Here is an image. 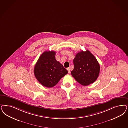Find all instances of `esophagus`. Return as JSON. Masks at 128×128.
<instances>
[{"mask_svg":"<svg viewBox=\"0 0 128 128\" xmlns=\"http://www.w3.org/2000/svg\"><path fill=\"white\" fill-rule=\"evenodd\" d=\"M67 70L68 71V73H70V68H67Z\"/></svg>","mask_w":128,"mask_h":128,"instance_id":"esophagus-1","label":"esophagus"}]
</instances>
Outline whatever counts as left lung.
Masks as SVG:
<instances>
[{
  "instance_id": "1",
  "label": "left lung",
  "mask_w": 128,
  "mask_h": 128,
  "mask_svg": "<svg viewBox=\"0 0 128 128\" xmlns=\"http://www.w3.org/2000/svg\"><path fill=\"white\" fill-rule=\"evenodd\" d=\"M74 69L71 75L80 84L86 86L94 83L100 72V66L96 58L90 51H81L74 60Z\"/></svg>"
}]
</instances>
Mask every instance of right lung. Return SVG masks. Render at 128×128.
I'll return each instance as SVG.
<instances>
[{
  "mask_svg": "<svg viewBox=\"0 0 128 128\" xmlns=\"http://www.w3.org/2000/svg\"><path fill=\"white\" fill-rule=\"evenodd\" d=\"M54 51H45L40 56L34 68L36 78L44 86L53 87L68 72L55 58Z\"/></svg>",
  "mask_w": 128,
  "mask_h": 128,
  "instance_id": "1",
  "label": "right lung"
}]
</instances>
